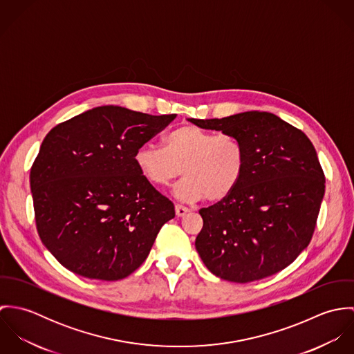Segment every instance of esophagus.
<instances>
[{"mask_svg":"<svg viewBox=\"0 0 354 354\" xmlns=\"http://www.w3.org/2000/svg\"><path fill=\"white\" fill-rule=\"evenodd\" d=\"M189 209L181 204H176V215L177 216H184Z\"/></svg>","mask_w":354,"mask_h":354,"instance_id":"obj_1","label":"esophagus"}]
</instances>
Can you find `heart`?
<instances>
[{
  "instance_id": "1",
  "label": "heart",
  "mask_w": 354,
  "mask_h": 354,
  "mask_svg": "<svg viewBox=\"0 0 354 354\" xmlns=\"http://www.w3.org/2000/svg\"><path fill=\"white\" fill-rule=\"evenodd\" d=\"M241 142L226 133H215L196 125H181L165 135L162 147L142 146L135 163L142 177L153 187H176V196L187 202L225 201L239 185L245 170Z\"/></svg>"
}]
</instances>
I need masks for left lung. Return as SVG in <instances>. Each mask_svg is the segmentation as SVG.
I'll use <instances>...</instances> for the list:
<instances>
[{"label": "left lung", "mask_w": 354, "mask_h": 354, "mask_svg": "<svg viewBox=\"0 0 354 354\" xmlns=\"http://www.w3.org/2000/svg\"><path fill=\"white\" fill-rule=\"evenodd\" d=\"M188 121L237 138L247 159L237 188L199 211L203 229L195 245L203 263L214 275L239 283L286 268L308 247L324 196L313 145L267 111Z\"/></svg>", "instance_id": "left-lung-1"}]
</instances>
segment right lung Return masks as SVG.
Masks as SVG:
<instances>
[{
    "label": "right lung",
    "mask_w": 354,
    "mask_h": 354,
    "mask_svg": "<svg viewBox=\"0 0 354 354\" xmlns=\"http://www.w3.org/2000/svg\"><path fill=\"white\" fill-rule=\"evenodd\" d=\"M177 114L100 106L54 127L31 167L39 237L69 271L118 281L142 266L174 204L139 173L135 153Z\"/></svg>",
    "instance_id": "add662e5"
}]
</instances>
